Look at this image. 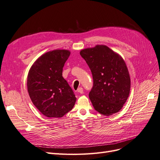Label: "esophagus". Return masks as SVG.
Segmentation results:
<instances>
[{"label": "esophagus", "instance_id": "obj_1", "mask_svg": "<svg viewBox=\"0 0 160 160\" xmlns=\"http://www.w3.org/2000/svg\"><path fill=\"white\" fill-rule=\"evenodd\" d=\"M78 92H79V93H80V94H82L83 92H84V91H83V88H82V87H80L78 89Z\"/></svg>", "mask_w": 160, "mask_h": 160}]
</instances>
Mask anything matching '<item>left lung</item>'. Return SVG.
I'll use <instances>...</instances> for the list:
<instances>
[{"label":"left lung","instance_id":"left-lung-1","mask_svg":"<svg viewBox=\"0 0 160 160\" xmlns=\"http://www.w3.org/2000/svg\"><path fill=\"white\" fill-rule=\"evenodd\" d=\"M93 78L89 98L94 109L105 116L119 111L129 97L131 80L125 61L108 47L97 45L81 50Z\"/></svg>","mask_w":160,"mask_h":160}]
</instances>
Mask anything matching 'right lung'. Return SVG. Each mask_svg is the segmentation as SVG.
Wrapping results in <instances>:
<instances>
[{
	"instance_id": "obj_1",
	"label": "right lung",
	"mask_w": 160,
	"mask_h": 160,
	"mask_svg": "<svg viewBox=\"0 0 160 160\" xmlns=\"http://www.w3.org/2000/svg\"><path fill=\"white\" fill-rule=\"evenodd\" d=\"M70 55L66 49L43 54L29 71L27 90L35 107L48 117L60 118L74 107L76 98L62 76L63 67Z\"/></svg>"
}]
</instances>
